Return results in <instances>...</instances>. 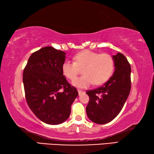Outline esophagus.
<instances>
[{
  "label": "esophagus",
  "instance_id": "1",
  "mask_svg": "<svg viewBox=\"0 0 154 154\" xmlns=\"http://www.w3.org/2000/svg\"><path fill=\"white\" fill-rule=\"evenodd\" d=\"M78 92H79V95H80V94L85 93V91H82V90H80V89H78Z\"/></svg>",
  "mask_w": 154,
  "mask_h": 154
}]
</instances>
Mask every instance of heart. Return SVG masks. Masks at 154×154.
Masks as SVG:
<instances>
[{"label": "heart", "mask_w": 154, "mask_h": 154, "mask_svg": "<svg viewBox=\"0 0 154 154\" xmlns=\"http://www.w3.org/2000/svg\"><path fill=\"white\" fill-rule=\"evenodd\" d=\"M74 60L75 61H65L62 65V72L68 79L74 80L79 72V68H83L84 75L72 82L77 87H88L93 82L97 85L103 84L109 79L114 72V59L108 54H99L85 50L77 53Z\"/></svg>", "instance_id": "heart-1"}]
</instances>
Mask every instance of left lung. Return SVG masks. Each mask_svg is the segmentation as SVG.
<instances>
[{"label": "left lung", "instance_id": "obj_1", "mask_svg": "<svg viewBox=\"0 0 154 154\" xmlns=\"http://www.w3.org/2000/svg\"><path fill=\"white\" fill-rule=\"evenodd\" d=\"M115 71L102 86L87 91L89 97L86 107L87 116L99 125L111 122L119 114L131 91V65L123 54L113 55Z\"/></svg>", "mask_w": 154, "mask_h": 154}]
</instances>
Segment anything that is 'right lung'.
Instances as JSON below:
<instances>
[{
	"label": "right lung",
	"mask_w": 154,
	"mask_h": 154,
	"mask_svg": "<svg viewBox=\"0 0 154 154\" xmlns=\"http://www.w3.org/2000/svg\"><path fill=\"white\" fill-rule=\"evenodd\" d=\"M65 59L63 51L45 47L32 54L23 69L27 103L35 116L48 125L65 122L79 95L62 72Z\"/></svg>",
	"instance_id": "1"
}]
</instances>
